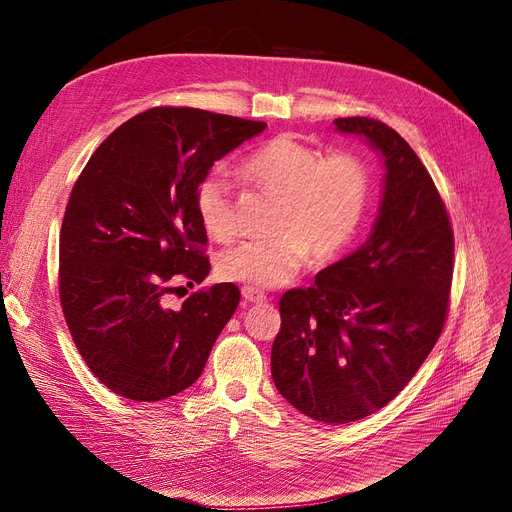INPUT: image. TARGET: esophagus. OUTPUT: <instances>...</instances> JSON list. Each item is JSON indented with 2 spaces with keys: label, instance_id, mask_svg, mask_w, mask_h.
Returning <instances> with one entry per match:
<instances>
[{
  "label": "esophagus",
  "instance_id": "34e87169",
  "mask_svg": "<svg viewBox=\"0 0 512 512\" xmlns=\"http://www.w3.org/2000/svg\"><path fill=\"white\" fill-rule=\"evenodd\" d=\"M242 297H245V301H249V303H265L267 301L265 292H261L259 288H253V286H242Z\"/></svg>",
  "mask_w": 512,
  "mask_h": 512
}]
</instances>
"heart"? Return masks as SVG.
Instances as JSON below:
<instances>
[{"mask_svg":"<svg viewBox=\"0 0 512 512\" xmlns=\"http://www.w3.org/2000/svg\"><path fill=\"white\" fill-rule=\"evenodd\" d=\"M242 174L261 191L280 197L274 238H253L228 249L218 263L220 276L253 288L288 284L309 261L330 259L357 236L371 193V174L351 153L324 157L319 149L290 134L253 151ZM197 215L215 240L236 230L232 186L209 174L197 186Z\"/></svg>","mask_w":512,"mask_h":512,"instance_id":"1","label":"heart"}]
</instances>
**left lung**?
I'll use <instances>...</instances> for the list:
<instances>
[{"mask_svg":"<svg viewBox=\"0 0 512 512\" xmlns=\"http://www.w3.org/2000/svg\"><path fill=\"white\" fill-rule=\"evenodd\" d=\"M334 124L382 155V205L357 251L282 294L272 378L294 409L340 425L384 409L432 353L448 315L454 234L432 176L394 128L359 116Z\"/></svg>","mask_w":512,"mask_h":512,"instance_id":"8db88e82","label":"left lung"}]
</instances>
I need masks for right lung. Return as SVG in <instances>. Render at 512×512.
Segmentation results:
<instances>
[{
	"label": "right lung",
	"mask_w": 512,
	"mask_h": 512,
	"mask_svg": "<svg viewBox=\"0 0 512 512\" xmlns=\"http://www.w3.org/2000/svg\"><path fill=\"white\" fill-rule=\"evenodd\" d=\"M265 126L153 107L118 126L74 182L60 232V303L80 357L114 394L155 402L199 380L240 290L215 284L180 309L166 297L209 274L199 182Z\"/></svg>",
	"instance_id": "add662e5"
}]
</instances>
